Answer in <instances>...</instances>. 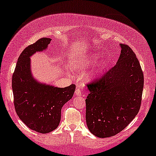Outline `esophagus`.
Instances as JSON below:
<instances>
[{"label": "esophagus", "instance_id": "34e87169", "mask_svg": "<svg viewBox=\"0 0 156 156\" xmlns=\"http://www.w3.org/2000/svg\"><path fill=\"white\" fill-rule=\"evenodd\" d=\"M75 94H76V96H79V97L82 96V90H81V89L78 88V89H76V90H75Z\"/></svg>", "mask_w": 156, "mask_h": 156}]
</instances>
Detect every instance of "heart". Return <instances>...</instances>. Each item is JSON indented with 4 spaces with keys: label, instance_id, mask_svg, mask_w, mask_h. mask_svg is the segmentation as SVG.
Returning <instances> with one entry per match:
<instances>
[{
    "label": "heart",
    "instance_id": "obj_1",
    "mask_svg": "<svg viewBox=\"0 0 156 156\" xmlns=\"http://www.w3.org/2000/svg\"><path fill=\"white\" fill-rule=\"evenodd\" d=\"M98 58V55L92 54L91 55H88L87 57H81L79 59H75L72 60L70 63V67L72 69L74 70H82L85 68L89 67V66L92 65L95 62L96 59ZM103 67V64L101 63L96 67L94 71L92 72V74H97Z\"/></svg>",
    "mask_w": 156,
    "mask_h": 156
}]
</instances>
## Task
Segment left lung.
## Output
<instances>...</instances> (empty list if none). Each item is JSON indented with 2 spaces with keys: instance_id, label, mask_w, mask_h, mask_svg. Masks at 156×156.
<instances>
[{
  "instance_id": "8db88e82",
  "label": "left lung",
  "mask_w": 156,
  "mask_h": 156,
  "mask_svg": "<svg viewBox=\"0 0 156 156\" xmlns=\"http://www.w3.org/2000/svg\"><path fill=\"white\" fill-rule=\"evenodd\" d=\"M116 65L99 79L87 84L86 122L99 138L115 136L123 131L139 112L144 89V73L131 48L120 44Z\"/></svg>"
}]
</instances>
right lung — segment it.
Returning <instances> with one entry per match:
<instances>
[{"instance_id": "obj_1", "label": "right lung", "mask_w": 156, "mask_h": 156, "mask_svg": "<svg viewBox=\"0 0 156 156\" xmlns=\"http://www.w3.org/2000/svg\"><path fill=\"white\" fill-rule=\"evenodd\" d=\"M50 41V38L42 37L27 46L19 57L12 78L17 114L29 129L41 133L57 129L62 108L72 99L76 88L74 84L65 88L43 84L32 76L30 57L45 50Z\"/></svg>"}]
</instances>
